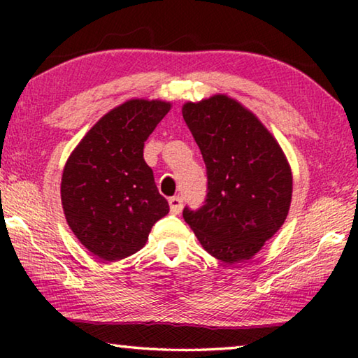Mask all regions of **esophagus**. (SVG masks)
I'll list each match as a JSON object with an SVG mask.
<instances>
[{
	"mask_svg": "<svg viewBox=\"0 0 358 358\" xmlns=\"http://www.w3.org/2000/svg\"><path fill=\"white\" fill-rule=\"evenodd\" d=\"M169 205H171V213L172 215H180L181 208H183V199L181 197H171L169 199Z\"/></svg>",
	"mask_w": 358,
	"mask_h": 358,
	"instance_id": "obj_1",
	"label": "esophagus"
}]
</instances>
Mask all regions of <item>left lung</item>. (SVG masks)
Listing matches in <instances>:
<instances>
[{
	"label": "left lung",
	"instance_id": "1",
	"mask_svg": "<svg viewBox=\"0 0 358 358\" xmlns=\"http://www.w3.org/2000/svg\"><path fill=\"white\" fill-rule=\"evenodd\" d=\"M183 118L207 166L208 192L183 210L205 251L224 264L250 260L284 224L292 171L273 134L227 94L183 104Z\"/></svg>",
	"mask_w": 358,
	"mask_h": 358
}]
</instances>
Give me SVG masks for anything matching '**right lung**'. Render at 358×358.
Segmentation results:
<instances>
[{
  "instance_id": "1",
  "label": "right lung",
  "mask_w": 358,
  "mask_h": 358,
  "mask_svg": "<svg viewBox=\"0 0 358 358\" xmlns=\"http://www.w3.org/2000/svg\"><path fill=\"white\" fill-rule=\"evenodd\" d=\"M172 104L129 99L98 120L66 161L62 203L77 240L107 262L141 251L169 203L143 159V145Z\"/></svg>"
}]
</instances>
